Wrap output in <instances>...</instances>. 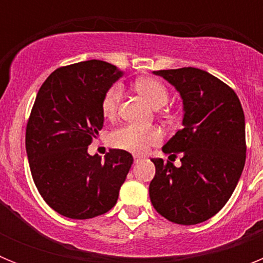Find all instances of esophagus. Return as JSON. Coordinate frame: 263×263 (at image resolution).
Segmentation results:
<instances>
[{
  "label": "esophagus",
  "instance_id": "esophagus-1",
  "mask_svg": "<svg viewBox=\"0 0 263 263\" xmlns=\"http://www.w3.org/2000/svg\"><path fill=\"white\" fill-rule=\"evenodd\" d=\"M142 159V157L141 155H134V162H138V160Z\"/></svg>",
  "mask_w": 263,
  "mask_h": 263
}]
</instances>
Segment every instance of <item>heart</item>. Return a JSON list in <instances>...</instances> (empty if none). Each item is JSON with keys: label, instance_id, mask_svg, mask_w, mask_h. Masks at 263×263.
Here are the masks:
<instances>
[{"label": "heart", "instance_id": "1", "mask_svg": "<svg viewBox=\"0 0 263 263\" xmlns=\"http://www.w3.org/2000/svg\"><path fill=\"white\" fill-rule=\"evenodd\" d=\"M136 88L154 108H162L168 101V92L162 81L154 78H142L136 81ZM122 97V87L111 85L105 92L101 103V110L106 118H113L117 113ZM162 141V134L157 127H141L136 125H124L113 130L109 136L111 146L126 152L142 154L150 146L158 145Z\"/></svg>", "mask_w": 263, "mask_h": 263}]
</instances>
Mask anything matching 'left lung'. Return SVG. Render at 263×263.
<instances>
[{
  "instance_id": "1",
  "label": "left lung",
  "mask_w": 263,
  "mask_h": 263,
  "mask_svg": "<svg viewBox=\"0 0 263 263\" xmlns=\"http://www.w3.org/2000/svg\"><path fill=\"white\" fill-rule=\"evenodd\" d=\"M175 87L183 100L182 129L162 147L168 159L154 158L148 194L168 221L195 225L227 204L245 166V116L231 87L203 69L184 67L154 71Z\"/></svg>"
}]
</instances>
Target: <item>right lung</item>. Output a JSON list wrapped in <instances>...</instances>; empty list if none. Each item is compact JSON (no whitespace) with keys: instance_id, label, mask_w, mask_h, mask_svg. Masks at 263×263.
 I'll return each mask as SVG.
<instances>
[{"instance_id":"obj_1","label":"right lung","mask_w":263,"mask_h":263,"mask_svg":"<svg viewBox=\"0 0 263 263\" xmlns=\"http://www.w3.org/2000/svg\"><path fill=\"white\" fill-rule=\"evenodd\" d=\"M124 75L103 60L58 68L42 84L26 127V153L36 188L62 216L85 220L116 205L133 157L111 148L105 159L88 154L103 129L101 103Z\"/></svg>"}]
</instances>
